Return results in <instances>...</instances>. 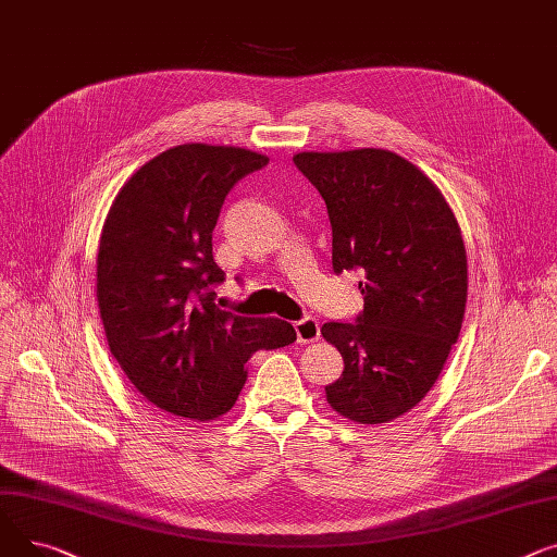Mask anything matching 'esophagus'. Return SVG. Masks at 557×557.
<instances>
[{
    "label": "esophagus",
    "mask_w": 557,
    "mask_h": 557,
    "mask_svg": "<svg viewBox=\"0 0 557 557\" xmlns=\"http://www.w3.org/2000/svg\"><path fill=\"white\" fill-rule=\"evenodd\" d=\"M294 331H297L299 344H312L319 339V321L314 317H304L294 323Z\"/></svg>",
    "instance_id": "esophagus-1"
}]
</instances>
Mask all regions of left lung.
Returning <instances> with one entry per match:
<instances>
[{
	"mask_svg": "<svg viewBox=\"0 0 557 557\" xmlns=\"http://www.w3.org/2000/svg\"><path fill=\"white\" fill-rule=\"evenodd\" d=\"M333 226V270L359 272L364 310L321 335L344 357L325 400L344 418L380 424L413 409L438 380L461 333L468 256L438 186L382 148L299 152Z\"/></svg>",
	"mask_w": 557,
	"mask_h": 557,
	"instance_id": "1",
	"label": "left lung"
}]
</instances>
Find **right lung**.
Listing matches in <instances>:
<instances>
[{
	"label": "right lung",
	"instance_id": "add662e5",
	"mask_svg": "<svg viewBox=\"0 0 557 557\" xmlns=\"http://www.w3.org/2000/svg\"><path fill=\"white\" fill-rule=\"evenodd\" d=\"M236 146L184 144L157 154L114 198L96 258L110 352L154 407L195 422L232 409L247 359L297 339L292 323L222 310L213 228L228 190L268 166Z\"/></svg>",
	"mask_w": 557,
	"mask_h": 557
}]
</instances>
